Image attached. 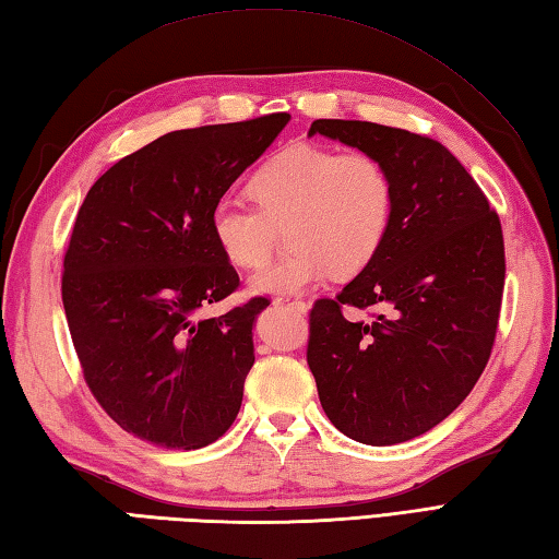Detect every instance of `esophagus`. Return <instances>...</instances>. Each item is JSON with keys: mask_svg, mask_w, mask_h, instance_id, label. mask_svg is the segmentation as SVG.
Wrapping results in <instances>:
<instances>
[{"mask_svg": "<svg viewBox=\"0 0 559 559\" xmlns=\"http://www.w3.org/2000/svg\"><path fill=\"white\" fill-rule=\"evenodd\" d=\"M273 307H278V310H293V312H298V314H307V310H310V307H307V302L293 298V295H281V298L273 300Z\"/></svg>", "mask_w": 559, "mask_h": 559, "instance_id": "34e87169", "label": "esophagus"}]
</instances>
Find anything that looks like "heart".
Listing matches in <instances>:
<instances>
[{
  "mask_svg": "<svg viewBox=\"0 0 559 559\" xmlns=\"http://www.w3.org/2000/svg\"><path fill=\"white\" fill-rule=\"evenodd\" d=\"M257 209L221 199L209 230L233 266L266 259L273 225L288 221L286 254L249 276L254 295H298L334 278H355L382 252L394 221V180L370 153H341L322 144L283 146L249 175Z\"/></svg>",
  "mask_w": 559,
  "mask_h": 559,
  "instance_id": "1",
  "label": "heart"
}]
</instances>
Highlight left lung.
I'll list each match as a JSON object with an SVG mask.
<instances>
[{
	"mask_svg": "<svg viewBox=\"0 0 559 559\" xmlns=\"http://www.w3.org/2000/svg\"><path fill=\"white\" fill-rule=\"evenodd\" d=\"M384 163L394 221L382 252L310 314L307 365L336 430L389 447L432 430L488 365L504 288L502 225L476 180L435 139L358 120H314L310 134ZM343 304H379L370 325Z\"/></svg>",
	"mask_w": 559,
	"mask_h": 559,
	"instance_id": "8db88e82",
	"label": "left lung"
}]
</instances>
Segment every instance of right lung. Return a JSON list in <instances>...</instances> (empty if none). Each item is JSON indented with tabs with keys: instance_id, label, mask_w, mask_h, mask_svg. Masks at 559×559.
<instances>
[{
	"instance_id": "obj_1",
	"label": "right lung",
	"mask_w": 559,
	"mask_h": 559,
	"mask_svg": "<svg viewBox=\"0 0 559 559\" xmlns=\"http://www.w3.org/2000/svg\"><path fill=\"white\" fill-rule=\"evenodd\" d=\"M288 122L276 112L165 134L115 163L79 209L62 278L71 341L105 413L151 444L201 449L240 413L269 302L199 314L240 283L209 216Z\"/></svg>"
}]
</instances>
